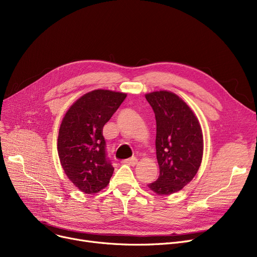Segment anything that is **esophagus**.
Returning a JSON list of instances; mask_svg holds the SVG:
<instances>
[{
    "mask_svg": "<svg viewBox=\"0 0 257 257\" xmlns=\"http://www.w3.org/2000/svg\"><path fill=\"white\" fill-rule=\"evenodd\" d=\"M124 164H127V165H130V166H136L138 164V158L137 157H131V158H128V159H125L123 161Z\"/></svg>",
    "mask_w": 257,
    "mask_h": 257,
    "instance_id": "1",
    "label": "esophagus"
}]
</instances>
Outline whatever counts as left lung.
Listing matches in <instances>:
<instances>
[{
  "label": "left lung",
  "instance_id": "left-lung-1",
  "mask_svg": "<svg viewBox=\"0 0 257 257\" xmlns=\"http://www.w3.org/2000/svg\"><path fill=\"white\" fill-rule=\"evenodd\" d=\"M156 118V157L159 176L148 184L157 195L182 190L197 174L203 155L199 120L177 94L167 90L146 94Z\"/></svg>",
  "mask_w": 257,
  "mask_h": 257
}]
</instances>
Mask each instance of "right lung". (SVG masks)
<instances>
[{
	"instance_id": "1",
	"label": "right lung",
	"mask_w": 257,
	"mask_h": 257,
	"mask_svg": "<svg viewBox=\"0 0 257 257\" xmlns=\"http://www.w3.org/2000/svg\"><path fill=\"white\" fill-rule=\"evenodd\" d=\"M127 94L105 89L85 93L65 113L59 129L58 155L66 176L85 194H96L113 174L103 127Z\"/></svg>"
}]
</instances>
